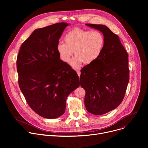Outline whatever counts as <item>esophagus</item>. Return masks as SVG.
I'll return each mask as SVG.
<instances>
[{
  "instance_id": "obj_1",
  "label": "esophagus",
  "mask_w": 148,
  "mask_h": 148,
  "mask_svg": "<svg viewBox=\"0 0 148 148\" xmlns=\"http://www.w3.org/2000/svg\"><path fill=\"white\" fill-rule=\"evenodd\" d=\"M77 74L78 75V76L79 77L80 76V74H81V72H80V71H79V70H77Z\"/></svg>"
}]
</instances>
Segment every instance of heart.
I'll use <instances>...</instances> for the list:
<instances>
[{"mask_svg":"<svg viewBox=\"0 0 148 148\" xmlns=\"http://www.w3.org/2000/svg\"><path fill=\"white\" fill-rule=\"evenodd\" d=\"M65 43H59L57 51L62 61L68 62L74 53L75 56L70 62L75 69L84 62L91 64L101 56L105 43L103 35L98 30L74 29L64 37Z\"/></svg>","mask_w":148,"mask_h":148,"instance_id":"1","label":"heart"}]
</instances>
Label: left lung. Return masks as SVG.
I'll list each match as a JSON object with an SVG mask.
<instances>
[{
	"label": "left lung",
	"instance_id": "left-lung-1",
	"mask_svg": "<svg viewBox=\"0 0 148 148\" xmlns=\"http://www.w3.org/2000/svg\"><path fill=\"white\" fill-rule=\"evenodd\" d=\"M100 31L105 43L99 57L84 67L80 85L86 91L87 111L96 115L115 109L122 102L129 82L128 55L118 35L102 25L86 24Z\"/></svg>",
	"mask_w": 148,
	"mask_h": 148
}]
</instances>
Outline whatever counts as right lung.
Masks as SVG:
<instances>
[{
  "instance_id": "1",
  "label": "right lung",
  "mask_w": 148,
  "mask_h": 148,
  "mask_svg": "<svg viewBox=\"0 0 148 148\" xmlns=\"http://www.w3.org/2000/svg\"><path fill=\"white\" fill-rule=\"evenodd\" d=\"M67 23L34 30L17 58L18 86L30 107L40 116L54 119L66 110L68 95L79 86L77 73L60 60L59 38Z\"/></svg>"
}]
</instances>
